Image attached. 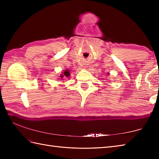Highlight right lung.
I'll list each match as a JSON object with an SVG mask.
<instances>
[{"instance_id": "right-lung-1", "label": "right lung", "mask_w": 159, "mask_h": 159, "mask_svg": "<svg viewBox=\"0 0 159 159\" xmlns=\"http://www.w3.org/2000/svg\"><path fill=\"white\" fill-rule=\"evenodd\" d=\"M70 76V72L68 70H66L63 71V72L61 74V75L60 76L61 79H62V78H67Z\"/></svg>"}]
</instances>
